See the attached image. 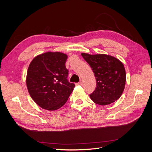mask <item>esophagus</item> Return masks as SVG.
Segmentation results:
<instances>
[{
  "instance_id": "1",
  "label": "esophagus",
  "mask_w": 152,
  "mask_h": 152,
  "mask_svg": "<svg viewBox=\"0 0 152 152\" xmlns=\"http://www.w3.org/2000/svg\"><path fill=\"white\" fill-rule=\"evenodd\" d=\"M77 85H79V86H82V81H80L79 83H77Z\"/></svg>"
}]
</instances>
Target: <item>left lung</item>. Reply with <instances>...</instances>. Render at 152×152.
I'll list each match as a JSON object with an SVG mask.
<instances>
[{
  "label": "left lung",
  "instance_id": "left-lung-1",
  "mask_svg": "<svg viewBox=\"0 0 152 152\" xmlns=\"http://www.w3.org/2000/svg\"><path fill=\"white\" fill-rule=\"evenodd\" d=\"M81 55L90 65L96 80V89L89 95L93 102L107 105L120 98L126 82L123 63L108 54L82 53Z\"/></svg>",
  "mask_w": 152,
  "mask_h": 152
}]
</instances>
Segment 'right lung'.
<instances>
[{"mask_svg":"<svg viewBox=\"0 0 152 152\" xmlns=\"http://www.w3.org/2000/svg\"><path fill=\"white\" fill-rule=\"evenodd\" d=\"M66 54L47 52L35 57L27 71L26 84L31 98L43 109L54 111L66 103L75 87L67 80Z\"/></svg>","mask_w":152,"mask_h":152,"instance_id":"add662e5","label":"right lung"}]
</instances>
